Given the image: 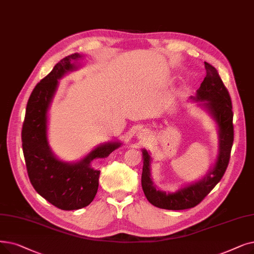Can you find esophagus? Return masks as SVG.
Wrapping results in <instances>:
<instances>
[{"label": "esophagus", "mask_w": 254, "mask_h": 254, "mask_svg": "<svg viewBox=\"0 0 254 254\" xmlns=\"http://www.w3.org/2000/svg\"><path fill=\"white\" fill-rule=\"evenodd\" d=\"M137 136H138V138L141 139V140H146V139H148V133H147L146 130H144V129L140 130L139 133L137 134Z\"/></svg>", "instance_id": "obj_1"}]
</instances>
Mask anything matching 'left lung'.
<instances>
[{
  "label": "left lung",
  "mask_w": 254,
  "mask_h": 254,
  "mask_svg": "<svg viewBox=\"0 0 254 254\" xmlns=\"http://www.w3.org/2000/svg\"><path fill=\"white\" fill-rule=\"evenodd\" d=\"M206 75L191 100L211 116L218 129V156L213 167L199 181L183 186L175 192H165L153 184L151 178V157L149 151L142 149L143 170L142 189L147 200L154 206L180 211L197 205L221 181L227 168L230 150L234 142L233 106L221 78L211 64L204 62Z\"/></svg>",
  "instance_id": "8db88e82"
}]
</instances>
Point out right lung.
<instances>
[{"label":"right lung","instance_id":"1","mask_svg":"<svg viewBox=\"0 0 254 254\" xmlns=\"http://www.w3.org/2000/svg\"><path fill=\"white\" fill-rule=\"evenodd\" d=\"M78 53L63 58L32 91L27 104L21 130L23 151L28 175L36 192L64 211L90 204L98 189L101 171L91 166L93 160L104 159L123 145L110 141L93 148L76 162H65L55 154L48 138L49 110L57 92L59 80L81 67Z\"/></svg>","mask_w":254,"mask_h":254}]
</instances>
